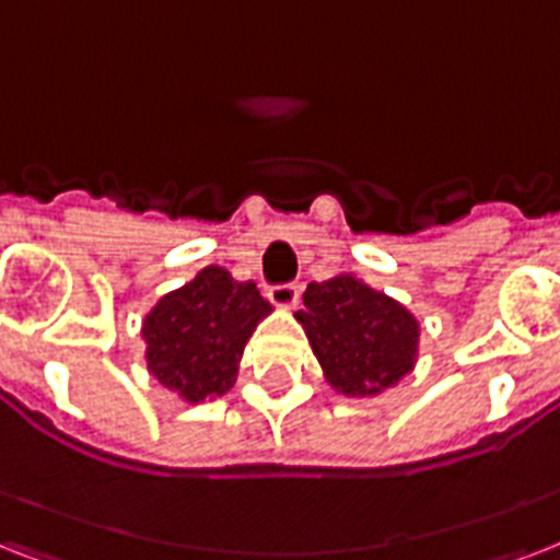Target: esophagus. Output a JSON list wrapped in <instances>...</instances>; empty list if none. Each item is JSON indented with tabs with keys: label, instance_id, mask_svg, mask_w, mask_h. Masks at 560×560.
<instances>
[{
	"label": "esophagus",
	"instance_id": "34e87169",
	"mask_svg": "<svg viewBox=\"0 0 560 560\" xmlns=\"http://www.w3.org/2000/svg\"><path fill=\"white\" fill-rule=\"evenodd\" d=\"M268 301L275 303L277 310H294L298 301H301V289H298L294 283L271 285V289H268Z\"/></svg>",
	"mask_w": 560,
	"mask_h": 560
}]
</instances>
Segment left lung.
I'll list each match as a JSON object with an SVG mask.
<instances>
[{"instance_id":"1","label":"left lung","mask_w":560,"mask_h":560,"mask_svg":"<svg viewBox=\"0 0 560 560\" xmlns=\"http://www.w3.org/2000/svg\"><path fill=\"white\" fill-rule=\"evenodd\" d=\"M294 318L332 392L376 397L415 371L418 318L357 275L306 285L303 310L294 312Z\"/></svg>"}]
</instances>
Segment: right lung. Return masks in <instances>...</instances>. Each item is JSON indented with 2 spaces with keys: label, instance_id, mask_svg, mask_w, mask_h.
I'll use <instances>...</instances> for the list:
<instances>
[{
  "label": "right lung",
  "instance_id": "obj_1",
  "mask_svg": "<svg viewBox=\"0 0 560 560\" xmlns=\"http://www.w3.org/2000/svg\"><path fill=\"white\" fill-rule=\"evenodd\" d=\"M268 315L271 303L257 285L221 266L201 268L142 318L145 368L180 400H215L233 388L245 345Z\"/></svg>",
  "mask_w": 560,
  "mask_h": 560
}]
</instances>
